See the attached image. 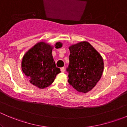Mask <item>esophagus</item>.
Wrapping results in <instances>:
<instances>
[{"mask_svg":"<svg viewBox=\"0 0 127 127\" xmlns=\"http://www.w3.org/2000/svg\"><path fill=\"white\" fill-rule=\"evenodd\" d=\"M61 71L62 72H64L65 71V68L64 67H61Z\"/></svg>","mask_w":127,"mask_h":127,"instance_id":"34e87169","label":"esophagus"}]
</instances>
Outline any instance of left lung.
Here are the masks:
<instances>
[{"mask_svg":"<svg viewBox=\"0 0 127 127\" xmlns=\"http://www.w3.org/2000/svg\"><path fill=\"white\" fill-rule=\"evenodd\" d=\"M68 82L77 92L87 93L101 77L103 60L87 42H82L69 47Z\"/></svg>","mask_w":127,"mask_h":127,"instance_id":"8db88e82","label":"left lung"}]
</instances>
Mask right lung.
<instances>
[{"mask_svg": "<svg viewBox=\"0 0 127 127\" xmlns=\"http://www.w3.org/2000/svg\"><path fill=\"white\" fill-rule=\"evenodd\" d=\"M61 47L62 43L60 42L56 43L55 48ZM53 61L52 47L44 42H39L24 55L21 67L32 85L44 88L50 85L56 75L61 72Z\"/></svg>", "mask_w": 127, "mask_h": 127, "instance_id": "obj_1", "label": "right lung"}]
</instances>
